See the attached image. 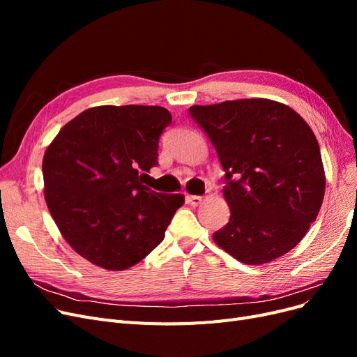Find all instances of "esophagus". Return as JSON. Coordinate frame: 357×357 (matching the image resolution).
I'll return each mask as SVG.
<instances>
[{
  "label": "esophagus",
  "instance_id": "34e87169",
  "mask_svg": "<svg viewBox=\"0 0 357 357\" xmlns=\"http://www.w3.org/2000/svg\"><path fill=\"white\" fill-rule=\"evenodd\" d=\"M186 199L190 205H193V207H197V205H199L204 201L202 197H197V195H189Z\"/></svg>",
  "mask_w": 357,
  "mask_h": 357
}]
</instances>
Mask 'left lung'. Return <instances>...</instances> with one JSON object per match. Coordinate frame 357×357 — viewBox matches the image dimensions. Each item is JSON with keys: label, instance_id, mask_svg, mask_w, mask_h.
<instances>
[{"label": "left lung", "instance_id": "obj_1", "mask_svg": "<svg viewBox=\"0 0 357 357\" xmlns=\"http://www.w3.org/2000/svg\"><path fill=\"white\" fill-rule=\"evenodd\" d=\"M225 174L229 222L213 240L236 261L262 265L290 252L316 220L325 169L308 123L265 98L192 105Z\"/></svg>", "mask_w": 357, "mask_h": 357}]
</instances>
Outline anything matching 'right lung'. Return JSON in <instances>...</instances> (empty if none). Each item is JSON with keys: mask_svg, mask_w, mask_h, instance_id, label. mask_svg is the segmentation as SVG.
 Segmentation results:
<instances>
[{"mask_svg": "<svg viewBox=\"0 0 357 357\" xmlns=\"http://www.w3.org/2000/svg\"><path fill=\"white\" fill-rule=\"evenodd\" d=\"M171 114L158 105H100L63 126L43 158L45 199L59 232L109 271L138 264L164 240L181 193L144 186Z\"/></svg>", "mask_w": 357, "mask_h": 357, "instance_id": "right-lung-1", "label": "right lung"}]
</instances>
